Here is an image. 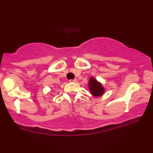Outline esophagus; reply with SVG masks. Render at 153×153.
Returning a JSON list of instances; mask_svg holds the SVG:
<instances>
[{"label": "esophagus", "instance_id": "34e87169", "mask_svg": "<svg viewBox=\"0 0 153 153\" xmlns=\"http://www.w3.org/2000/svg\"><path fill=\"white\" fill-rule=\"evenodd\" d=\"M70 82H77V79H71V80H70Z\"/></svg>", "mask_w": 153, "mask_h": 153}]
</instances>
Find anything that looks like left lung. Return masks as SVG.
<instances>
[{"mask_svg":"<svg viewBox=\"0 0 153 153\" xmlns=\"http://www.w3.org/2000/svg\"><path fill=\"white\" fill-rule=\"evenodd\" d=\"M88 85L91 94L94 95V96H101L104 92V89H103L101 84L96 80H95L93 77L91 78Z\"/></svg>","mask_w":153,"mask_h":153,"instance_id":"left-lung-1","label":"left lung"}]
</instances>
